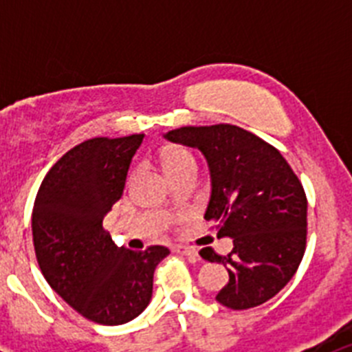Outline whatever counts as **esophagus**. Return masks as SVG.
I'll use <instances>...</instances> for the list:
<instances>
[{"mask_svg":"<svg viewBox=\"0 0 352 352\" xmlns=\"http://www.w3.org/2000/svg\"><path fill=\"white\" fill-rule=\"evenodd\" d=\"M174 252H178V254H183V256H186V257H197L199 256V252L195 250V248L183 247V245H176V247H174Z\"/></svg>","mask_w":352,"mask_h":352,"instance_id":"esophagus-1","label":"esophagus"}]
</instances>
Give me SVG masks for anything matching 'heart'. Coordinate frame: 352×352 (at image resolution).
<instances>
[{"mask_svg": "<svg viewBox=\"0 0 352 352\" xmlns=\"http://www.w3.org/2000/svg\"><path fill=\"white\" fill-rule=\"evenodd\" d=\"M160 164L164 173L170 176V174L179 173V170L186 169V167H194L195 158L192 157L190 151H186L183 148H167L162 151Z\"/></svg>", "mask_w": 352, "mask_h": 352, "instance_id": "1", "label": "heart"}]
</instances>
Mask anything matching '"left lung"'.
Masks as SVG:
<instances>
[{
	"label": "left lung",
	"mask_w": 352,
	"mask_h": 352,
	"mask_svg": "<svg viewBox=\"0 0 352 352\" xmlns=\"http://www.w3.org/2000/svg\"><path fill=\"white\" fill-rule=\"evenodd\" d=\"M164 138L206 158L211 192L204 219L214 223L217 238L232 239L229 256H204L229 273L217 301L245 310L272 300L305 254L307 197L298 176L278 149L239 126H182Z\"/></svg>",
	"instance_id": "left-lung-1"
}]
</instances>
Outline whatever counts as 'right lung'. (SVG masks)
<instances>
[{
	"label": "right lung",
	"mask_w": 352,
	"mask_h": 352,
	"mask_svg": "<svg viewBox=\"0 0 352 352\" xmlns=\"http://www.w3.org/2000/svg\"><path fill=\"white\" fill-rule=\"evenodd\" d=\"M144 133L95 138L56 162L36 194L31 229L47 284L80 316L98 324L132 321L153 294L157 264L169 248L118 247L104 219L125 190Z\"/></svg>",
	"instance_id": "add662e5"
}]
</instances>
